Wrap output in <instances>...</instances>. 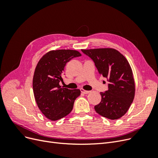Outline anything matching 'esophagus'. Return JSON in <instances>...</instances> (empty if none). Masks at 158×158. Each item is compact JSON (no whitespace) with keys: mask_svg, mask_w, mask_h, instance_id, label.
<instances>
[{"mask_svg":"<svg viewBox=\"0 0 158 158\" xmlns=\"http://www.w3.org/2000/svg\"><path fill=\"white\" fill-rule=\"evenodd\" d=\"M80 91H81V92L83 93V94H89V93L90 92V91L85 90V89H83V88H81V89H80Z\"/></svg>","mask_w":158,"mask_h":158,"instance_id":"1","label":"esophagus"}]
</instances>
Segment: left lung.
Instances as JSON below:
<instances>
[{"instance_id": "left-lung-1", "label": "left lung", "mask_w": 158, "mask_h": 158, "mask_svg": "<svg viewBox=\"0 0 158 158\" xmlns=\"http://www.w3.org/2000/svg\"><path fill=\"white\" fill-rule=\"evenodd\" d=\"M94 62L100 75L107 78L108 90L100 92L102 101L94 107L99 114L111 120L123 117L135 94L132 70L127 59L112 48L82 49Z\"/></svg>"}]
</instances>
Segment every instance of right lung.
<instances>
[{
    "label": "right lung",
    "mask_w": 158,
    "mask_h": 158,
    "mask_svg": "<svg viewBox=\"0 0 158 158\" xmlns=\"http://www.w3.org/2000/svg\"><path fill=\"white\" fill-rule=\"evenodd\" d=\"M75 50H52L43 56L36 66L33 78V90L38 107L51 121L64 117L72 111L79 89H69L59 85L66 64L80 56Z\"/></svg>",
    "instance_id": "1"
}]
</instances>
